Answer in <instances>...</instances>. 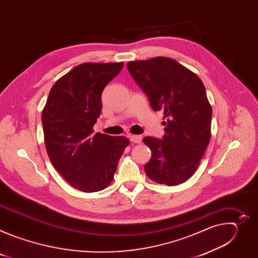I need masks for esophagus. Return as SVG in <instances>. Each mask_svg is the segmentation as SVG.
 I'll list each match as a JSON object with an SVG mask.
<instances>
[{
	"label": "esophagus",
	"mask_w": 258,
	"mask_h": 258,
	"mask_svg": "<svg viewBox=\"0 0 258 258\" xmlns=\"http://www.w3.org/2000/svg\"><path fill=\"white\" fill-rule=\"evenodd\" d=\"M130 140L131 142L135 143V144H140L142 142V137L141 136H136V135H133V136H130Z\"/></svg>",
	"instance_id": "esophagus-1"
}]
</instances>
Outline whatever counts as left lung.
I'll return each mask as SVG.
<instances>
[{
  "label": "left lung",
  "mask_w": 258,
  "mask_h": 258,
  "mask_svg": "<svg viewBox=\"0 0 258 258\" xmlns=\"http://www.w3.org/2000/svg\"><path fill=\"white\" fill-rule=\"evenodd\" d=\"M127 69L152 109L164 112L162 139H143L152 152L146 174L176 186L195 173L210 141L212 109L205 87L194 72L167 57L132 61Z\"/></svg>",
  "instance_id": "8db88e82"
}]
</instances>
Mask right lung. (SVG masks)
I'll list each match as a JSON object with an SVG mask.
<instances>
[{"mask_svg": "<svg viewBox=\"0 0 258 258\" xmlns=\"http://www.w3.org/2000/svg\"><path fill=\"white\" fill-rule=\"evenodd\" d=\"M122 67L123 62L78 65L54 84L43 110L50 161L82 192H98L111 183L130 144L125 137L93 134L102 110V92Z\"/></svg>", "mask_w": 258, "mask_h": 258, "instance_id": "1", "label": "right lung"}]
</instances>
